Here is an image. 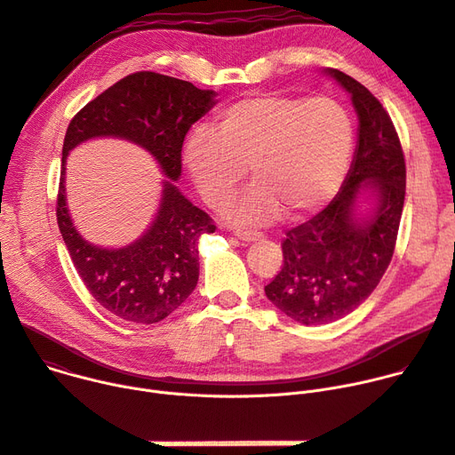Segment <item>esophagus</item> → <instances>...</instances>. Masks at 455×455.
<instances>
[{"instance_id": "esophagus-1", "label": "esophagus", "mask_w": 455, "mask_h": 455, "mask_svg": "<svg viewBox=\"0 0 455 455\" xmlns=\"http://www.w3.org/2000/svg\"><path fill=\"white\" fill-rule=\"evenodd\" d=\"M235 236L240 238L242 242H255V240H259L262 235H260V233H253V231H235Z\"/></svg>"}]
</instances>
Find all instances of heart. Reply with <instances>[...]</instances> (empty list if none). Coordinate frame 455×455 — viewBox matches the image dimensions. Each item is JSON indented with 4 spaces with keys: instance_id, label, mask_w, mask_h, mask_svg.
<instances>
[{
    "instance_id": "b5f03b06",
    "label": "heart",
    "mask_w": 455,
    "mask_h": 455,
    "mask_svg": "<svg viewBox=\"0 0 455 455\" xmlns=\"http://www.w3.org/2000/svg\"><path fill=\"white\" fill-rule=\"evenodd\" d=\"M354 124L331 98L259 94L229 106L217 131L195 127L184 164L198 193L213 207L231 200L246 179L255 184L226 217L266 226L286 209L291 219L319 212L340 191L352 162Z\"/></svg>"
}]
</instances>
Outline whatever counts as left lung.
Wrapping results in <instances>:
<instances>
[{
  "instance_id": "8db88e82",
  "label": "left lung",
  "mask_w": 455,
  "mask_h": 455,
  "mask_svg": "<svg viewBox=\"0 0 455 455\" xmlns=\"http://www.w3.org/2000/svg\"><path fill=\"white\" fill-rule=\"evenodd\" d=\"M359 116L357 149L337 196L283 242L281 271L264 288L290 319L321 326L346 317L377 288L392 260L406 191L397 131L380 101L357 80L324 68ZM363 204L368 212H361Z\"/></svg>"
}]
</instances>
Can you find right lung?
I'll list each match as a JSON object with an SVG mask.
<instances>
[{
    "mask_svg": "<svg viewBox=\"0 0 455 455\" xmlns=\"http://www.w3.org/2000/svg\"><path fill=\"white\" fill-rule=\"evenodd\" d=\"M191 82L140 71L103 91L71 120L61 151L56 217L71 260L89 293L113 315L155 324L177 309L198 283V238L217 228L174 186L182 172V146L189 127L217 100ZM111 135L144 147L168 180L150 229L124 249H100L74 228L66 209L68 151L91 137Z\"/></svg>",
    "mask_w": 455,
    "mask_h": 455,
    "instance_id": "1",
    "label": "right lung"
}]
</instances>
